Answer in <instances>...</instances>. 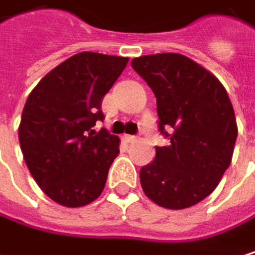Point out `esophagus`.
Returning a JSON list of instances; mask_svg holds the SVG:
<instances>
[{
    "label": "esophagus",
    "instance_id": "1",
    "mask_svg": "<svg viewBox=\"0 0 255 255\" xmlns=\"http://www.w3.org/2000/svg\"><path fill=\"white\" fill-rule=\"evenodd\" d=\"M124 140H125V142H128V143H133V142H136V140H137V136L125 134V136H124Z\"/></svg>",
    "mask_w": 255,
    "mask_h": 255
}]
</instances>
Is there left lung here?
Segmentation results:
<instances>
[{
    "label": "left lung",
    "mask_w": 255,
    "mask_h": 255,
    "mask_svg": "<svg viewBox=\"0 0 255 255\" xmlns=\"http://www.w3.org/2000/svg\"><path fill=\"white\" fill-rule=\"evenodd\" d=\"M134 71L157 98L158 131L170 140L140 169L145 194L167 209L208 197L230 166L238 127L221 82L181 53L134 58Z\"/></svg>",
    "instance_id": "left-lung-1"
}]
</instances>
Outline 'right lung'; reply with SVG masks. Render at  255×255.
<instances>
[{"label":"right lung","instance_id":"1","mask_svg":"<svg viewBox=\"0 0 255 255\" xmlns=\"http://www.w3.org/2000/svg\"><path fill=\"white\" fill-rule=\"evenodd\" d=\"M128 58L80 52L49 71L31 91L19 125L25 163L53 202L79 208L103 191L119 154V139L106 128L101 100Z\"/></svg>","mask_w":255,"mask_h":255}]
</instances>
